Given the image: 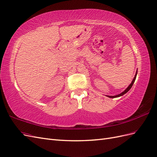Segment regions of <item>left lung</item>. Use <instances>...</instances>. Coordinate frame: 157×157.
I'll use <instances>...</instances> for the list:
<instances>
[{"mask_svg":"<svg viewBox=\"0 0 157 157\" xmlns=\"http://www.w3.org/2000/svg\"><path fill=\"white\" fill-rule=\"evenodd\" d=\"M137 71H136V75H135V77H134V78H133V81L132 82L131 84L129 85V86L128 87V88H127L124 91H123L122 93H120V94H119V95H115V96H107V97H109V98H116V97H120V96H122L123 95H124L125 93H126L129 90V89H130L132 88V86H133V84L134 83V82H135V80H136V76H137Z\"/></svg>","mask_w":157,"mask_h":157,"instance_id":"8db88e82","label":"left lung"}]
</instances>
